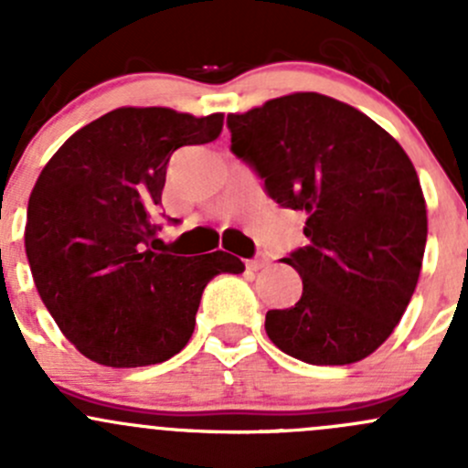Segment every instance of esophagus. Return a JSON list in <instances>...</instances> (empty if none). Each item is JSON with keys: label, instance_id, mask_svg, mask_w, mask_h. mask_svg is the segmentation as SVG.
Listing matches in <instances>:
<instances>
[{"label": "esophagus", "instance_id": "esophagus-1", "mask_svg": "<svg viewBox=\"0 0 468 468\" xmlns=\"http://www.w3.org/2000/svg\"><path fill=\"white\" fill-rule=\"evenodd\" d=\"M267 264H269L267 253H256V258H251V261L247 262V267L249 269H262V267H267Z\"/></svg>", "mask_w": 468, "mask_h": 468}]
</instances>
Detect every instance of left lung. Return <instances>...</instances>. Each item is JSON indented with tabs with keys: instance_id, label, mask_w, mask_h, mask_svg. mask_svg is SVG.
<instances>
[{
	"instance_id": "1",
	"label": "left lung",
	"mask_w": 468,
	"mask_h": 468,
	"mask_svg": "<svg viewBox=\"0 0 468 468\" xmlns=\"http://www.w3.org/2000/svg\"><path fill=\"white\" fill-rule=\"evenodd\" d=\"M230 151L276 204L305 212L308 247L282 258L303 294L264 330L308 365L365 360L403 317L421 273L426 199L412 160L348 103L294 92L230 112Z\"/></svg>"
}]
</instances>
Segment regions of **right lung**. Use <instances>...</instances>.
<instances>
[{"label":"right lung","instance_id":"obj_1","mask_svg":"<svg viewBox=\"0 0 468 468\" xmlns=\"http://www.w3.org/2000/svg\"><path fill=\"white\" fill-rule=\"evenodd\" d=\"M224 115L115 108L51 155L27 207L25 247L42 303L97 365L146 367L195 333L204 287L242 273L230 253H160L155 210L178 146L219 138Z\"/></svg>","mask_w":468,"mask_h":468}]
</instances>
